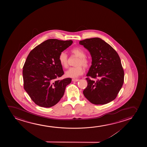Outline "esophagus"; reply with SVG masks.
Instances as JSON below:
<instances>
[{
    "mask_svg": "<svg viewBox=\"0 0 147 147\" xmlns=\"http://www.w3.org/2000/svg\"><path fill=\"white\" fill-rule=\"evenodd\" d=\"M72 81L73 82H77V81H79V79H72Z\"/></svg>",
    "mask_w": 147,
    "mask_h": 147,
    "instance_id": "esophagus-1",
    "label": "esophagus"
}]
</instances>
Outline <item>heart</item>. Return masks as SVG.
I'll return each instance as SVG.
<instances>
[{"mask_svg": "<svg viewBox=\"0 0 147 147\" xmlns=\"http://www.w3.org/2000/svg\"><path fill=\"white\" fill-rule=\"evenodd\" d=\"M71 52L75 56L79 57L75 63L76 67H71L65 72V75L68 77L76 78L84 72V69L88 68L90 65V62L88 59L85 57L86 54L80 48L76 47L71 50ZM59 61L62 66L64 68L68 67V56L66 53L62 52L59 56Z\"/></svg>", "mask_w": 147, "mask_h": 147, "instance_id": "heart-1", "label": "heart"}]
</instances>
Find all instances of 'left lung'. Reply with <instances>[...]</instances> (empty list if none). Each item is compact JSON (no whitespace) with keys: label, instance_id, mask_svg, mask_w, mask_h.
<instances>
[{"label":"left lung","instance_id":"1","mask_svg":"<svg viewBox=\"0 0 147 147\" xmlns=\"http://www.w3.org/2000/svg\"><path fill=\"white\" fill-rule=\"evenodd\" d=\"M90 52L91 66L86 76L84 96L94 105H105L113 100L123 86L124 71L119 55L112 47L99 38L80 40Z\"/></svg>","mask_w":147,"mask_h":147}]
</instances>
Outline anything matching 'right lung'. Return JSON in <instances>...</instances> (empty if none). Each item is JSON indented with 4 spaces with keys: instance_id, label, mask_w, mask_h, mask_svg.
Returning <instances> with one entry per match:
<instances>
[{
    "instance_id": "obj_1",
    "label": "right lung",
    "mask_w": 147,
    "mask_h": 147,
    "mask_svg": "<svg viewBox=\"0 0 147 147\" xmlns=\"http://www.w3.org/2000/svg\"><path fill=\"white\" fill-rule=\"evenodd\" d=\"M72 43V40L49 39L29 53L23 67L24 86L38 106L50 107L56 105L71 82L70 78L58 79L64 74L59 56Z\"/></svg>"
}]
</instances>
